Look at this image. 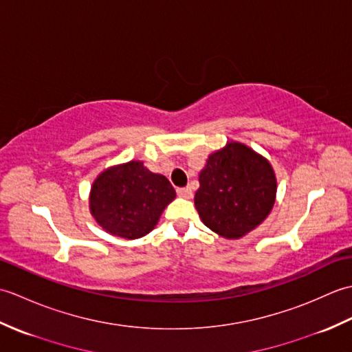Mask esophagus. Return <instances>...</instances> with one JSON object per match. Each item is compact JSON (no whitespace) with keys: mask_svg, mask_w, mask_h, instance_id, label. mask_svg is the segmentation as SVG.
<instances>
[{"mask_svg":"<svg viewBox=\"0 0 352 352\" xmlns=\"http://www.w3.org/2000/svg\"><path fill=\"white\" fill-rule=\"evenodd\" d=\"M177 193H178V197H182V198H192L190 188H178Z\"/></svg>","mask_w":352,"mask_h":352,"instance_id":"esophagus-1","label":"esophagus"}]
</instances>
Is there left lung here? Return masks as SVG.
<instances>
[{"instance_id": "left-lung-1", "label": "left lung", "mask_w": 352, "mask_h": 352, "mask_svg": "<svg viewBox=\"0 0 352 352\" xmlns=\"http://www.w3.org/2000/svg\"><path fill=\"white\" fill-rule=\"evenodd\" d=\"M198 180L195 207L201 221L230 241L257 228L275 204L272 164L241 142L230 140L208 155Z\"/></svg>"}]
</instances>
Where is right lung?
<instances>
[{"label":"right lung","mask_w":352,"mask_h":352,"mask_svg":"<svg viewBox=\"0 0 352 352\" xmlns=\"http://www.w3.org/2000/svg\"><path fill=\"white\" fill-rule=\"evenodd\" d=\"M177 193L169 180L154 174L144 162L130 160L104 169L89 193V208L96 223L111 236H146Z\"/></svg>","instance_id":"obj_1"}]
</instances>
